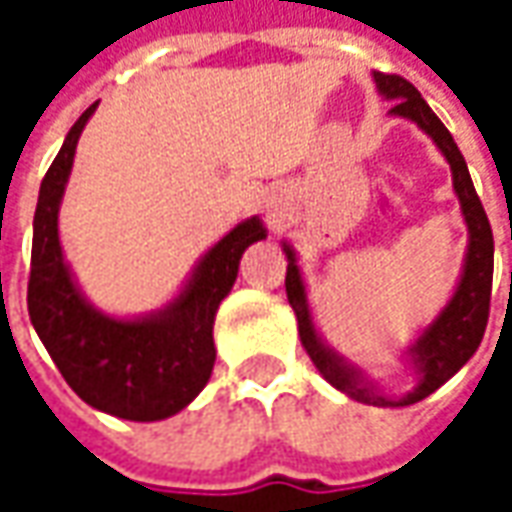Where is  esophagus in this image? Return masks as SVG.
<instances>
[{
	"label": "esophagus",
	"mask_w": 512,
	"mask_h": 512,
	"mask_svg": "<svg viewBox=\"0 0 512 512\" xmlns=\"http://www.w3.org/2000/svg\"><path fill=\"white\" fill-rule=\"evenodd\" d=\"M270 216H276V210H273V213H270Z\"/></svg>",
	"instance_id": "esophagus-1"
}]
</instances>
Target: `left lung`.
Wrapping results in <instances>:
<instances>
[{
    "label": "left lung",
    "mask_w": 512,
    "mask_h": 512,
    "mask_svg": "<svg viewBox=\"0 0 512 512\" xmlns=\"http://www.w3.org/2000/svg\"><path fill=\"white\" fill-rule=\"evenodd\" d=\"M376 88L387 99H396L390 113L416 122L419 128L439 145L444 159L450 162L453 170V190L462 202L464 222H467V233H470V245H467V259H464V273L459 279V287L453 293V299L447 302L442 313L433 319V325L424 330L410 344V362L419 376V382L413 387V393H407L402 399H384L376 393L373 382H367L359 367L347 364L333 353L322 336L316 333L313 319H310V307H307V293L302 273L296 265V253L285 245L287 253V276L285 290L287 302L293 307L296 319H299V339L305 344L310 362L316 364V370L325 376L327 382L336 390L347 393L350 399L362 404H373V407H404V404H416L427 399L430 393H436L450 376H456L462 370L467 359L476 353V347L482 344L484 327H487V316H490V290H493V230L487 222L482 199L473 187V179L467 173V162H464L462 150L453 142L450 130L444 128L442 119L430 110V105L422 99V93L413 88L404 76L396 73H373Z\"/></svg>",
    "instance_id": "8db88e82"
}]
</instances>
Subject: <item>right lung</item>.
I'll return each instance as SVG.
<instances>
[{
  "label": "right lung",
  "instance_id": "obj_1",
  "mask_svg": "<svg viewBox=\"0 0 512 512\" xmlns=\"http://www.w3.org/2000/svg\"><path fill=\"white\" fill-rule=\"evenodd\" d=\"M99 102L70 128L42 179L33 216L28 313L50 359L73 393L90 407L128 419L159 422L193 402L213 373V319L239 273L247 245L267 230L253 216L210 247L185 290L145 319H110L85 302L59 245V202L76 142Z\"/></svg>",
  "mask_w": 512,
  "mask_h": 512
}]
</instances>
